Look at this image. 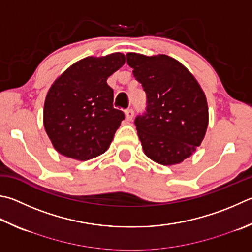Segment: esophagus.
<instances>
[{
    "instance_id": "1",
    "label": "esophagus",
    "mask_w": 252,
    "mask_h": 252,
    "mask_svg": "<svg viewBox=\"0 0 252 252\" xmlns=\"http://www.w3.org/2000/svg\"><path fill=\"white\" fill-rule=\"evenodd\" d=\"M133 117H134V111L132 110V109H127V110H126V120L131 121L132 119H133Z\"/></svg>"
}]
</instances>
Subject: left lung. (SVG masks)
<instances>
[{"instance_id": "left-lung-1", "label": "left lung", "mask_w": 252, "mask_h": 252, "mask_svg": "<svg viewBox=\"0 0 252 252\" xmlns=\"http://www.w3.org/2000/svg\"><path fill=\"white\" fill-rule=\"evenodd\" d=\"M126 63L146 94L145 112L134 120L144 153L162 165L183 162L207 130L204 91L184 65L166 55L127 53Z\"/></svg>"}]
</instances>
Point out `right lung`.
<instances>
[{
	"label": "right lung",
	"instance_id": "obj_1",
	"mask_svg": "<svg viewBox=\"0 0 252 252\" xmlns=\"http://www.w3.org/2000/svg\"><path fill=\"white\" fill-rule=\"evenodd\" d=\"M125 63L121 53L86 57L55 80L45 99L44 126L57 152L87 161L109 149L125 113L113 108L107 79Z\"/></svg>",
	"mask_w": 252,
	"mask_h": 252
}]
</instances>
